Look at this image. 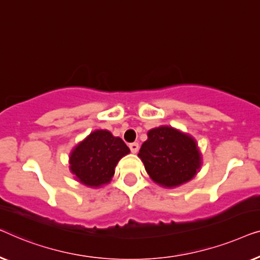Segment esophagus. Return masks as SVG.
Wrapping results in <instances>:
<instances>
[{
  "instance_id": "obj_1",
  "label": "esophagus",
  "mask_w": 260,
  "mask_h": 260,
  "mask_svg": "<svg viewBox=\"0 0 260 260\" xmlns=\"http://www.w3.org/2000/svg\"><path fill=\"white\" fill-rule=\"evenodd\" d=\"M129 148L132 153H137L139 151V144L138 142H133V144H129Z\"/></svg>"
}]
</instances>
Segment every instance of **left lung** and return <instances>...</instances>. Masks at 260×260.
<instances>
[{
	"mask_svg": "<svg viewBox=\"0 0 260 260\" xmlns=\"http://www.w3.org/2000/svg\"><path fill=\"white\" fill-rule=\"evenodd\" d=\"M147 137L138 156L155 184L165 188L178 187L200 171L202 153L192 135L160 126L148 131Z\"/></svg>",
	"mask_w": 260,
	"mask_h": 260,
	"instance_id": "8db88e82",
	"label": "left lung"
}]
</instances>
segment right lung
<instances>
[{
	"instance_id": "right-lung-1",
	"label": "right lung",
	"mask_w": 260,
	"mask_h": 260,
	"mask_svg": "<svg viewBox=\"0 0 260 260\" xmlns=\"http://www.w3.org/2000/svg\"><path fill=\"white\" fill-rule=\"evenodd\" d=\"M129 152L121 138L107 129H96L72 149L69 171L80 184L101 187L111 182L120 159Z\"/></svg>"
}]
</instances>
